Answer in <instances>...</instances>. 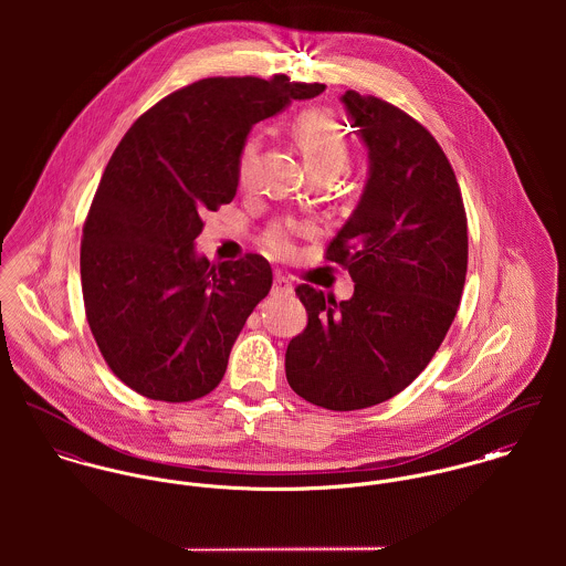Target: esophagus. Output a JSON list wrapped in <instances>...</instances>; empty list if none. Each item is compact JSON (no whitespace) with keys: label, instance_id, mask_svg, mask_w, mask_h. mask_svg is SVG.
Wrapping results in <instances>:
<instances>
[{"label":"esophagus","instance_id":"obj_1","mask_svg":"<svg viewBox=\"0 0 566 566\" xmlns=\"http://www.w3.org/2000/svg\"><path fill=\"white\" fill-rule=\"evenodd\" d=\"M272 294H274V296H292V294H294V287H292L290 279H285L283 274H276V276H274V285H272Z\"/></svg>","mask_w":566,"mask_h":566}]
</instances>
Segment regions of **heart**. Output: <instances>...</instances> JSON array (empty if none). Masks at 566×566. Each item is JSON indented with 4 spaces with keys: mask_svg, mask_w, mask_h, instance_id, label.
Instances as JSON below:
<instances>
[{
    "mask_svg": "<svg viewBox=\"0 0 566 566\" xmlns=\"http://www.w3.org/2000/svg\"><path fill=\"white\" fill-rule=\"evenodd\" d=\"M292 135L314 174H321V171L339 174L346 167L348 137H346L344 128L339 126V122L331 113L321 111V108L303 111L292 124ZM259 148H261L259 135H250L242 146L240 163H238V176H240L242 185L250 182ZM307 231H310L307 227H301L294 222H283V224H274L265 233L263 242L276 254H290L294 250V238H298Z\"/></svg>",
    "mask_w": 566,
    "mask_h": 566,
    "instance_id": "b5f03b06",
    "label": "heart"
}]
</instances>
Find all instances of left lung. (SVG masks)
<instances>
[{"mask_svg": "<svg viewBox=\"0 0 566 566\" xmlns=\"http://www.w3.org/2000/svg\"><path fill=\"white\" fill-rule=\"evenodd\" d=\"M339 99L368 150V178L326 259L348 268L355 292L335 303L296 287L310 323L287 344L285 375L305 401L350 411L397 397L436 355L462 298L469 231L431 133L379 97Z\"/></svg>", "mask_w": 566, "mask_h": 566, "instance_id": "obj_1", "label": "left lung"}]
</instances>
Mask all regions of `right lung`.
<instances>
[{"instance_id":"obj_1","label":"right lung","mask_w":566,"mask_h":566,"mask_svg":"<svg viewBox=\"0 0 566 566\" xmlns=\"http://www.w3.org/2000/svg\"><path fill=\"white\" fill-rule=\"evenodd\" d=\"M323 91L283 74L193 82L115 148L82 231V296L108 368L142 397L185 403L222 381L272 268L259 254L209 263L202 216L235 198L252 126Z\"/></svg>"}]
</instances>
